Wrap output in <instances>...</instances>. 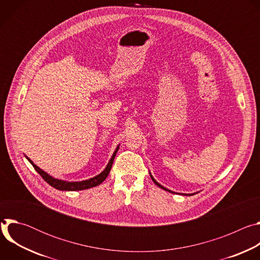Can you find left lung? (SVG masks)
Instances as JSON below:
<instances>
[{
  "label": "left lung",
  "instance_id": "1",
  "mask_svg": "<svg viewBox=\"0 0 260 260\" xmlns=\"http://www.w3.org/2000/svg\"><path fill=\"white\" fill-rule=\"evenodd\" d=\"M150 177H151V179H152V181L157 185L158 187H160L161 189H164V190H166V191H169V192H171V193H177V192H174V191H172V190H170V189H168V188H166V187H164L162 185H160L153 177H152V175H151V173H150ZM181 194V193H180ZM193 194H196V193H189V194H186V193H182V196H193Z\"/></svg>",
  "mask_w": 260,
  "mask_h": 260
}]
</instances>
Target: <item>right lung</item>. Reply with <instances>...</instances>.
I'll return each mask as SVG.
<instances>
[{"instance_id":"right-lung-1","label":"right lung","mask_w":260,"mask_h":260,"mask_svg":"<svg viewBox=\"0 0 260 260\" xmlns=\"http://www.w3.org/2000/svg\"><path fill=\"white\" fill-rule=\"evenodd\" d=\"M119 149V145L117 146V148L115 149L112 157H111V159L109 160L107 167L105 168V170L96 175L95 177L93 178H90L88 180H84V181H79V182H69V181H63V180H59V179H55L53 177H51L50 175H48L46 172H44L43 170H41L39 167H37L28 157H26V159L31 164V166L34 167V169L38 172L40 174V176L49 184L51 185L52 187L58 189V190H62V191H77V190H84V189H88V188H91V187H94V186H98V185H100L102 182H104V180L108 177L110 171H111V168H112V165H113V161H114V158H115V155L117 153Z\"/></svg>"}]
</instances>
